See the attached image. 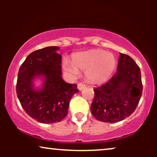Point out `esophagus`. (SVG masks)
<instances>
[{
  "label": "esophagus",
  "instance_id": "esophagus-1",
  "mask_svg": "<svg viewBox=\"0 0 157 157\" xmlns=\"http://www.w3.org/2000/svg\"><path fill=\"white\" fill-rule=\"evenodd\" d=\"M85 87H86V85L83 84V83H81V82H79L78 84H77V89L78 90H82L83 89H85Z\"/></svg>",
  "mask_w": 157,
  "mask_h": 157
}]
</instances>
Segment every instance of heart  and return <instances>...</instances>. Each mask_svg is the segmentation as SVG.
<instances>
[{"label": "heart", "instance_id": "1", "mask_svg": "<svg viewBox=\"0 0 157 157\" xmlns=\"http://www.w3.org/2000/svg\"><path fill=\"white\" fill-rule=\"evenodd\" d=\"M116 58L103 50H89L72 55V61L65 59L63 68L65 72L76 77L79 70L86 71V77L92 83H102L111 77L116 67Z\"/></svg>", "mask_w": 157, "mask_h": 157}]
</instances>
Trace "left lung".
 Here are the masks:
<instances>
[{
	"label": "left lung",
	"mask_w": 157,
	"mask_h": 157,
	"mask_svg": "<svg viewBox=\"0 0 157 157\" xmlns=\"http://www.w3.org/2000/svg\"><path fill=\"white\" fill-rule=\"evenodd\" d=\"M94 91L91 111L97 120L117 122L125 120L135 111L142 96L140 67L130 56L120 53L116 74Z\"/></svg>",
	"instance_id": "1"
}]
</instances>
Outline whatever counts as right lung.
<instances>
[{
    "mask_svg": "<svg viewBox=\"0 0 157 157\" xmlns=\"http://www.w3.org/2000/svg\"><path fill=\"white\" fill-rule=\"evenodd\" d=\"M59 49L48 46L32 52L17 75V98L27 114L41 123H54L66 117L71 97L79 91L76 84L63 79ZM37 79L41 81L39 87L35 86Z\"/></svg>",
    "mask_w": 157,
    "mask_h": 157,
    "instance_id": "obj_1",
    "label": "right lung"
}]
</instances>
